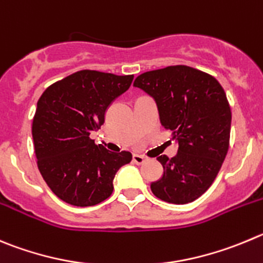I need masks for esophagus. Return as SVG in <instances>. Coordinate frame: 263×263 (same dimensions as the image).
Returning <instances> with one entry per match:
<instances>
[{
	"label": "esophagus",
	"mask_w": 263,
	"mask_h": 263,
	"mask_svg": "<svg viewBox=\"0 0 263 263\" xmlns=\"http://www.w3.org/2000/svg\"><path fill=\"white\" fill-rule=\"evenodd\" d=\"M132 159H134V162L137 163V165H143L144 162L146 161V157L141 156V154H134V156H132Z\"/></svg>",
	"instance_id": "34e87169"
}]
</instances>
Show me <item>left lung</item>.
Listing matches in <instances>:
<instances>
[{
    "mask_svg": "<svg viewBox=\"0 0 263 263\" xmlns=\"http://www.w3.org/2000/svg\"><path fill=\"white\" fill-rule=\"evenodd\" d=\"M134 87L153 98L161 126L179 145L174 158L157 157L163 174L151 184L152 192L166 202H192L209 190L228 152L231 109L222 85L179 65L141 73Z\"/></svg>",
    "mask_w": 263,
    "mask_h": 263,
    "instance_id": "obj_1",
    "label": "left lung"
}]
</instances>
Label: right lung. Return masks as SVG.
I'll return each mask as SVG.
<instances>
[{
    "mask_svg": "<svg viewBox=\"0 0 263 263\" xmlns=\"http://www.w3.org/2000/svg\"><path fill=\"white\" fill-rule=\"evenodd\" d=\"M132 80L134 75L83 70L51 84L39 98L32 123L39 170L65 202L80 208L102 202L112 193L115 174L131 162L129 152H110L89 136Z\"/></svg>",
    "mask_w": 263,
    "mask_h": 263,
    "instance_id": "add662e5",
    "label": "right lung"
}]
</instances>
